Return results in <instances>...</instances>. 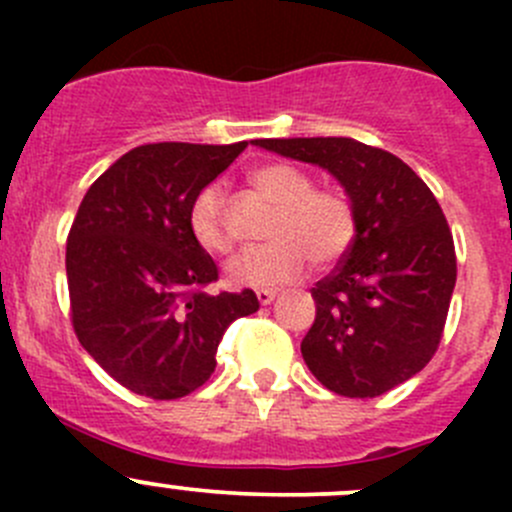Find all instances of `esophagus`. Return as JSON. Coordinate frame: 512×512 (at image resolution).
Masks as SVG:
<instances>
[{"label": "esophagus", "mask_w": 512, "mask_h": 512, "mask_svg": "<svg viewBox=\"0 0 512 512\" xmlns=\"http://www.w3.org/2000/svg\"><path fill=\"white\" fill-rule=\"evenodd\" d=\"M277 292H272V289H257V302L262 304V307H267V304L275 302Z\"/></svg>", "instance_id": "34e87169"}]
</instances>
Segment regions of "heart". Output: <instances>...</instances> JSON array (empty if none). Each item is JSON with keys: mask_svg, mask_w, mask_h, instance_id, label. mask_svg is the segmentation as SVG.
<instances>
[{"mask_svg": "<svg viewBox=\"0 0 512 512\" xmlns=\"http://www.w3.org/2000/svg\"><path fill=\"white\" fill-rule=\"evenodd\" d=\"M257 193L275 205L267 237L272 242L250 247L225 265L232 287L277 289L299 280L309 260L329 267L342 260L356 235L354 210L342 195L317 190L312 175L289 163H267L252 170ZM188 227L193 240L205 252L223 255L232 247L227 225L223 185L210 183L193 198L188 210Z\"/></svg>", "mask_w": 512, "mask_h": 512, "instance_id": "obj_1", "label": "heart"}]
</instances>
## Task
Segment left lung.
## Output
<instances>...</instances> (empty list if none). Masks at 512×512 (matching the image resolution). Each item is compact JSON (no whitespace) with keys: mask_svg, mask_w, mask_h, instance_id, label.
<instances>
[{"mask_svg":"<svg viewBox=\"0 0 512 512\" xmlns=\"http://www.w3.org/2000/svg\"><path fill=\"white\" fill-rule=\"evenodd\" d=\"M265 151L332 173L356 235L337 270L312 287L317 317L304 364L329 391L374 399L436 354L456 287V247L428 185L394 153L354 138H260Z\"/></svg>","mask_w":512,"mask_h":512,"instance_id":"obj_1","label":"left lung"}]
</instances>
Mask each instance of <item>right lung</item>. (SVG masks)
Wrapping results in <instances>:
<instances>
[{"label":"right lung","mask_w":512,"mask_h":512,"mask_svg":"<svg viewBox=\"0 0 512 512\" xmlns=\"http://www.w3.org/2000/svg\"><path fill=\"white\" fill-rule=\"evenodd\" d=\"M245 148L138 146L81 200L66 242L71 322L81 347L133 394L170 401L200 389L225 329L260 309L252 289L205 292L218 267L188 227L198 190Z\"/></svg>","instance_id":"right-lung-1"}]
</instances>
